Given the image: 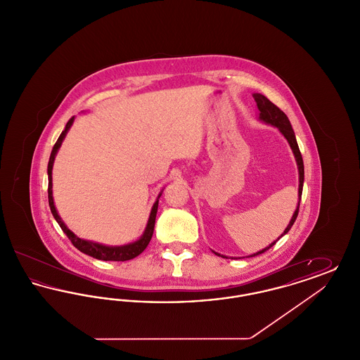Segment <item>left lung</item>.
Segmentation results:
<instances>
[{"mask_svg": "<svg viewBox=\"0 0 360 360\" xmlns=\"http://www.w3.org/2000/svg\"><path fill=\"white\" fill-rule=\"evenodd\" d=\"M252 96H254V98H255V101H257V109H259V120L263 121V122H266V124H270V125H273V127H276V128L279 129V132H281L283 136L286 137V140H288L289 144H290L291 151H292V154H294L295 162H297V167H298V175H300V185H298V197H300V200H298V206H297V209H295V212H294V214H292V217H291L290 223L286 226V229L283 231V233L281 235V238H282L283 235H286V233L290 231L292 224H294L297 216H298L300 201H301L302 186H304V160H302V155L300 153V148H298V144H297V139H295L294 131H292V128H291L290 121L288 119V116H286L276 105L271 103L267 97H264L263 94L255 93V94H252ZM281 238H278V239L275 240L274 243H271L269 247L263 248L262 251H257V254H252V255H250V257H257V255H260V254L266 252V251H267L269 248H271L275 243L281 239ZM214 254L219 255V257H223V255H220V254H217V252H214Z\"/></svg>", "mask_w": 360, "mask_h": 360, "instance_id": "8db88e82", "label": "left lung"}]
</instances>
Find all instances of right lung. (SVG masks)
Wrapping results in <instances>:
<instances>
[{
	"instance_id": "1",
	"label": "right lung",
	"mask_w": 360,
	"mask_h": 360,
	"mask_svg": "<svg viewBox=\"0 0 360 360\" xmlns=\"http://www.w3.org/2000/svg\"><path fill=\"white\" fill-rule=\"evenodd\" d=\"M74 122V117H71L68 124H66V128L65 131L60 134V136L58 137L53 148H52L51 155H50V160H49V167H47V172H49V204H50V209H51L52 216L53 219L56 220V223L59 224V226L62 228V231L68 235V238L71 240L72 245L75 248H78L81 252H84L89 257H96V259H100V260H113V262H125V260H129V259H134L137 255H140L148 245L150 240L153 238V233H154L155 226V219H156V212H158V204H159V197L162 195V191L159 193L156 201H155L154 206L151 209V213H150V219H148V223L147 226L144 229V233L141 235L140 239L134 241V243H129V244H125V245H103L100 243H93V241H89V240L81 239L78 238L77 235H74L69 228L66 226V224L62 221L60 216L56 212V207L53 205V198H52V166H53V160H55V156L58 150L62 146V141L63 139L68 135L69 132L70 127L72 125Z\"/></svg>"
}]
</instances>
